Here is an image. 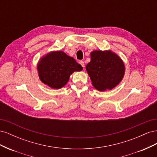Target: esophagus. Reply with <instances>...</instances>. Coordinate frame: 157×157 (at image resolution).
<instances>
[{
    "instance_id": "34e87169",
    "label": "esophagus",
    "mask_w": 157,
    "mask_h": 157,
    "mask_svg": "<svg viewBox=\"0 0 157 157\" xmlns=\"http://www.w3.org/2000/svg\"><path fill=\"white\" fill-rule=\"evenodd\" d=\"M79 63L80 64V65H81V66H82V67H84V61H79Z\"/></svg>"
}]
</instances>
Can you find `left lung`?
Here are the masks:
<instances>
[{
  "label": "left lung",
  "mask_w": 157,
  "mask_h": 157,
  "mask_svg": "<svg viewBox=\"0 0 157 157\" xmlns=\"http://www.w3.org/2000/svg\"><path fill=\"white\" fill-rule=\"evenodd\" d=\"M86 67L95 88L99 91L111 90L120 83L124 75V64L113 52L95 50Z\"/></svg>",
  "instance_id": "obj_1"
}]
</instances>
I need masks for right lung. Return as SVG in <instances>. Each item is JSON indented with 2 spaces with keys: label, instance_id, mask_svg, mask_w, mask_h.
Segmentation results:
<instances>
[{
  "label": "right lung",
  "instance_id": "add662e5",
  "mask_svg": "<svg viewBox=\"0 0 157 157\" xmlns=\"http://www.w3.org/2000/svg\"><path fill=\"white\" fill-rule=\"evenodd\" d=\"M41 81L54 89L63 87L70 75L80 71L82 67L62 51L52 52L41 58L37 65Z\"/></svg>",
  "mask_w": 157,
  "mask_h": 157
}]
</instances>
